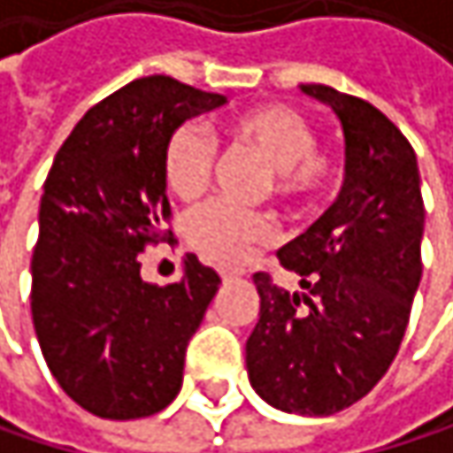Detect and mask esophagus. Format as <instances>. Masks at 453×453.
Returning a JSON list of instances; mask_svg holds the SVG:
<instances>
[{
	"mask_svg": "<svg viewBox=\"0 0 453 453\" xmlns=\"http://www.w3.org/2000/svg\"><path fill=\"white\" fill-rule=\"evenodd\" d=\"M220 278H223V280H233V278H241V270H220Z\"/></svg>",
	"mask_w": 453,
	"mask_h": 453,
	"instance_id": "obj_1",
	"label": "esophagus"
}]
</instances>
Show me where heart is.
<instances>
[{
	"instance_id": "heart-1",
	"label": "heart",
	"mask_w": 453,
	"mask_h": 453,
	"mask_svg": "<svg viewBox=\"0 0 453 453\" xmlns=\"http://www.w3.org/2000/svg\"><path fill=\"white\" fill-rule=\"evenodd\" d=\"M226 136L259 157L270 167L273 191L286 202H310L333 180L330 157L315 151L312 126L286 104H259L233 115ZM215 149L196 123L178 126L162 154L167 188L180 199H194L204 191L212 173ZM275 227L262 212H243L227 202L212 199L186 218L188 243L218 265H235L254 246L273 241Z\"/></svg>"
}]
</instances>
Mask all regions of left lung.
Wrapping results in <instances>:
<instances>
[{
  "mask_svg": "<svg viewBox=\"0 0 453 453\" xmlns=\"http://www.w3.org/2000/svg\"><path fill=\"white\" fill-rule=\"evenodd\" d=\"M302 91L341 120L346 178L322 218L278 251L302 291L254 275L259 319L246 370L270 407L327 417L367 396L402 346L425 207L414 149L380 110L322 83Z\"/></svg>",
  "mask_w": 453,
  "mask_h": 453,
  "instance_id": "8db88e82",
  "label": "left lung"
}]
</instances>
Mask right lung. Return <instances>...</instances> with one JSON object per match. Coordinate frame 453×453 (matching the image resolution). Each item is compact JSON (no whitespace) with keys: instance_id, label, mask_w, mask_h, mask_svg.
I'll use <instances>...</instances> for the list:
<instances>
[{"instance_id":"obj_1","label":"right lung","mask_w":453,"mask_h":453,"mask_svg":"<svg viewBox=\"0 0 453 453\" xmlns=\"http://www.w3.org/2000/svg\"><path fill=\"white\" fill-rule=\"evenodd\" d=\"M223 104L167 75L138 78L81 118L46 175L31 315L54 380L96 417L157 414L183 386L186 346L220 275L186 254L183 278L154 286L138 254L170 235L167 138Z\"/></svg>"}]
</instances>
